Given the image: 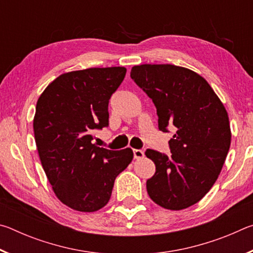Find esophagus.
I'll list each match as a JSON object with an SVG mask.
<instances>
[{"instance_id":"1","label":"esophagus","mask_w":253,"mask_h":253,"mask_svg":"<svg viewBox=\"0 0 253 253\" xmlns=\"http://www.w3.org/2000/svg\"><path fill=\"white\" fill-rule=\"evenodd\" d=\"M145 154L142 149H134V157L136 160H140V158H144Z\"/></svg>"}]
</instances>
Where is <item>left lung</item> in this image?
<instances>
[{"label":"left lung","mask_w":253,"mask_h":253,"mask_svg":"<svg viewBox=\"0 0 253 253\" xmlns=\"http://www.w3.org/2000/svg\"><path fill=\"white\" fill-rule=\"evenodd\" d=\"M156 107L158 128L169 131L170 156L147 149L156 172L147 179V193L160 207L186 209L211 190L223 168L231 144L229 116L203 77L174 65H140L130 71Z\"/></svg>","instance_id":"obj_1"}]
</instances>
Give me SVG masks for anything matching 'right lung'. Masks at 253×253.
<instances>
[{
	"label": "right lung",
	"mask_w": 253,
	"mask_h": 253,
	"mask_svg": "<svg viewBox=\"0 0 253 253\" xmlns=\"http://www.w3.org/2000/svg\"><path fill=\"white\" fill-rule=\"evenodd\" d=\"M125 75V67L66 72L38 99L33 130L42 168L57 198L76 211L104 208L117 175L134 157L131 148L110 151L91 143V131L108 126V102Z\"/></svg>",
	"instance_id": "obj_1"
}]
</instances>
